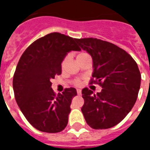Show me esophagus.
<instances>
[{"label":"esophagus","instance_id":"1","mask_svg":"<svg viewBox=\"0 0 150 150\" xmlns=\"http://www.w3.org/2000/svg\"><path fill=\"white\" fill-rule=\"evenodd\" d=\"M76 91H77V95H81V89H77L76 90Z\"/></svg>","mask_w":150,"mask_h":150}]
</instances>
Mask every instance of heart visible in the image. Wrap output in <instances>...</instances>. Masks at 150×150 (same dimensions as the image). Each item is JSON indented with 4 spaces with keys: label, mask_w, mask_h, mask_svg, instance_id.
I'll return each instance as SVG.
<instances>
[{
    "label": "heart",
    "mask_w": 150,
    "mask_h": 150,
    "mask_svg": "<svg viewBox=\"0 0 150 150\" xmlns=\"http://www.w3.org/2000/svg\"><path fill=\"white\" fill-rule=\"evenodd\" d=\"M86 56H88V54H86V52H80V53L78 54L77 56H76V59H81V58H84V57H86ZM67 59V58H65V59L63 60V62H62V67H63L64 66V64H65Z\"/></svg>",
    "instance_id": "b5f03b06"
}]
</instances>
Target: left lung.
Here are the masks:
<instances>
[{"mask_svg":"<svg viewBox=\"0 0 150 150\" xmlns=\"http://www.w3.org/2000/svg\"><path fill=\"white\" fill-rule=\"evenodd\" d=\"M92 58V83L103 89L93 94L82 90L81 110L87 124L94 129H107L120 123L137 100L141 75L131 55L116 45L97 38L75 39Z\"/></svg>","mask_w":150,"mask_h":150,"instance_id":"1","label":"left lung"}]
</instances>
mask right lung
Masks as SVG:
<instances>
[{
	"label": "right lung",
	"instance_id": "right-lung-1",
	"mask_svg": "<svg viewBox=\"0 0 150 150\" xmlns=\"http://www.w3.org/2000/svg\"><path fill=\"white\" fill-rule=\"evenodd\" d=\"M74 38L51 33L34 41L24 52L13 76V87L18 107L33 127L58 133L68 122L74 88L55 95L51 79L62 74V63L71 51H80Z\"/></svg>",
	"mask_w": 150,
	"mask_h": 150
}]
</instances>
